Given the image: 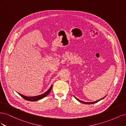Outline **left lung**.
I'll list each match as a JSON object with an SVG mask.
<instances>
[{
	"mask_svg": "<svg viewBox=\"0 0 126 126\" xmlns=\"http://www.w3.org/2000/svg\"><path fill=\"white\" fill-rule=\"evenodd\" d=\"M105 97H106V96H105ZM105 97H104V98H101V99H100V100H97V101H94V102H84V101H81V100H79V99H77V98H76V97H75V98H76V99H77L78 101H79V102H82V103H83V104H94V103H96V102H98L99 101H100V100H101L103 99H104Z\"/></svg>",
	"mask_w": 126,
	"mask_h": 126,
	"instance_id": "1",
	"label": "left lung"
}]
</instances>
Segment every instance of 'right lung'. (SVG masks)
<instances>
[{"label": "right lung", "mask_w": 126, "mask_h": 126, "mask_svg": "<svg viewBox=\"0 0 126 126\" xmlns=\"http://www.w3.org/2000/svg\"><path fill=\"white\" fill-rule=\"evenodd\" d=\"M52 85H51V86L50 87V88H49L46 92L44 94L39 95V96H33V97H26L24 96V95H22L20 94H18L20 95V96H21L22 98H23L24 99L26 100H28V101H37V100H39L40 99H41L44 98V97H45L46 96H47V95L50 93V91L52 89Z\"/></svg>", "instance_id": "1"}]
</instances>
